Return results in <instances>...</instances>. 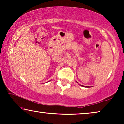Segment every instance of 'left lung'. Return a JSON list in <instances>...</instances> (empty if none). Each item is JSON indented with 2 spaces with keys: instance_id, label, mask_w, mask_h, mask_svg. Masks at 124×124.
Wrapping results in <instances>:
<instances>
[{
  "instance_id": "1",
  "label": "left lung",
  "mask_w": 124,
  "mask_h": 124,
  "mask_svg": "<svg viewBox=\"0 0 124 124\" xmlns=\"http://www.w3.org/2000/svg\"><path fill=\"white\" fill-rule=\"evenodd\" d=\"M81 86H83V87H85L84 86H82V85H81Z\"/></svg>"
}]
</instances>
